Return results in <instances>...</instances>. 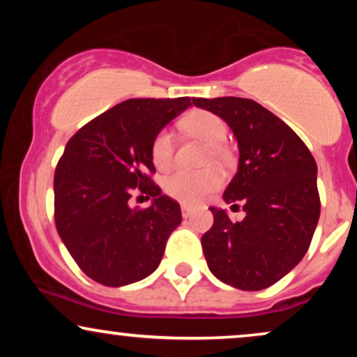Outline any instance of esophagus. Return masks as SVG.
Returning <instances> with one entry per match:
<instances>
[{
  "mask_svg": "<svg viewBox=\"0 0 357 357\" xmlns=\"http://www.w3.org/2000/svg\"><path fill=\"white\" fill-rule=\"evenodd\" d=\"M181 215H183V218H190V216L192 215V208L186 206V204H183V206H181Z\"/></svg>",
  "mask_w": 357,
  "mask_h": 357,
  "instance_id": "1",
  "label": "esophagus"
}]
</instances>
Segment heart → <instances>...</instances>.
<instances>
[{
    "label": "heart",
    "mask_w": 357,
    "mask_h": 357,
    "mask_svg": "<svg viewBox=\"0 0 357 357\" xmlns=\"http://www.w3.org/2000/svg\"><path fill=\"white\" fill-rule=\"evenodd\" d=\"M183 127L191 136L202 139L208 144L206 162H227L228 127L218 114L210 110H192L183 119ZM151 158L158 169H167L174 161V136L169 129H161L155 134L151 144ZM225 178L216 167L203 171H174L165 179V191L167 196L184 204L202 203L208 195L220 190Z\"/></svg>",
    "instance_id": "1"
}]
</instances>
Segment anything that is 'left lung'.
<instances>
[{
  "label": "left lung",
  "mask_w": 357,
  "mask_h": 357,
  "mask_svg": "<svg viewBox=\"0 0 357 357\" xmlns=\"http://www.w3.org/2000/svg\"><path fill=\"white\" fill-rule=\"evenodd\" d=\"M231 127L240 149L238 173L223 192L243 208L241 221L210 208L213 227L202 247L211 273L240 290H261L287 275L312 241L321 198L317 165L301 137L255 100L192 99ZM231 206V208H233Z\"/></svg>",
  "instance_id": "obj_1"
}]
</instances>
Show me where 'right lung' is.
I'll return each instance as SVG.
<instances>
[{
    "instance_id": "1",
    "label": "right lung",
    "mask_w": 357,
    "mask_h": 357,
    "mask_svg": "<svg viewBox=\"0 0 357 357\" xmlns=\"http://www.w3.org/2000/svg\"><path fill=\"white\" fill-rule=\"evenodd\" d=\"M190 105V97L124 100L87 122L65 146L53 179L55 227L92 280L127 285L161 264L181 208L153 181L151 144ZM132 194L155 203L130 208Z\"/></svg>"
}]
</instances>
